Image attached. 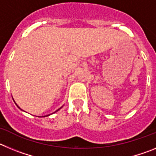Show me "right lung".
<instances>
[{"instance_id":"right-lung-1","label":"right lung","mask_w":156,"mask_h":156,"mask_svg":"<svg viewBox=\"0 0 156 156\" xmlns=\"http://www.w3.org/2000/svg\"><path fill=\"white\" fill-rule=\"evenodd\" d=\"M18 106V105H17ZM18 107H19V106H18ZM61 108H62V107H61ZM60 108H58V109L57 110V111H58V110L59 109H60ZM20 109H21V108H20ZM22 110V109H21ZM57 111H55V112H57ZM48 115H45V116H48Z\"/></svg>"}]
</instances>
